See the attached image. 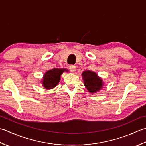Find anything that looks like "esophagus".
Listing matches in <instances>:
<instances>
[{"instance_id":"esophagus-1","label":"esophagus","mask_w":146,"mask_h":146,"mask_svg":"<svg viewBox=\"0 0 146 146\" xmlns=\"http://www.w3.org/2000/svg\"><path fill=\"white\" fill-rule=\"evenodd\" d=\"M69 70L71 72H75V71L76 70V65H70L69 67Z\"/></svg>"}]
</instances>
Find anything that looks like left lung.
<instances>
[{"mask_svg": "<svg viewBox=\"0 0 146 146\" xmlns=\"http://www.w3.org/2000/svg\"><path fill=\"white\" fill-rule=\"evenodd\" d=\"M84 85L88 91L91 93L99 91L103 86L102 80L98 77L97 74L90 70H85L82 74Z\"/></svg>", "mask_w": 146, "mask_h": 146, "instance_id": "left-lung-1", "label": "left lung"}]
</instances>
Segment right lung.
<instances>
[{
  "label": "right lung",
  "instance_id": "right-lung-1",
  "mask_svg": "<svg viewBox=\"0 0 146 146\" xmlns=\"http://www.w3.org/2000/svg\"><path fill=\"white\" fill-rule=\"evenodd\" d=\"M65 69H53L50 70L44 74L43 85L46 89H52L58 84L60 80L61 74L64 72Z\"/></svg>",
  "mask_w": 146,
  "mask_h": 146
}]
</instances>
